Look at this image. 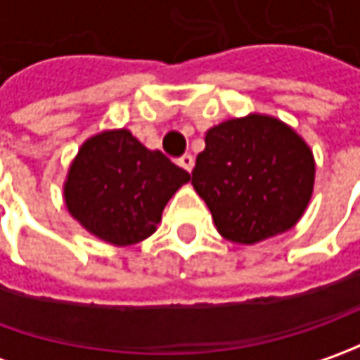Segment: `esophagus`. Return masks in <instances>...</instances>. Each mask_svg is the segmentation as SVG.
Returning a JSON list of instances; mask_svg holds the SVG:
<instances>
[{
  "label": "esophagus",
  "instance_id": "obj_1",
  "mask_svg": "<svg viewBox=\"0 0 360 360\" xmlns=\"http://www.w3.org/2000/svg\"><path fill=\"white\" fill-rule=\"evenodd\" d=\"M178 164H180L186 172H192V168H194V158H192L190 154H184L182 158L178 160Z\"/></svg>",
  "mask_w": 360,
  "mask_h": 360
}]
</instances>
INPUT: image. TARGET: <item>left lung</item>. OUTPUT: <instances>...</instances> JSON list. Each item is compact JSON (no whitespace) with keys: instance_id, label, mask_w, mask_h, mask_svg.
I'll return each instance as SVG.
<instances>
[{"instance_id":"1","label":"left lung","mask_w":360,"mask_h":360,"mask_svg":"<svg viewBox=\"0 0 360 360\" xmlns=\"http://www.w3.org/2000/svg\"><path fill=\"white\" fill-rule=\"evenodd\" d=\"M192 186L226 240L255 244L290 230L314 186L311 148L290 126L262 114L206 131Z\"/></svg>"}]
</instances>
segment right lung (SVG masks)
<instances>
[{
	"label": "right lung",
	"mask_w": 360,
	"mask_h": 360,
	"mask_svg": "<svg viewBox=\"0 0 360 360\" xmlns=\"http://www.w3.org/2000/svg\"><path fill=\"white\" fill-rule=\"evenodd\" d=\"M190 174L160 150H148L128 130L86 140L70 166L63 198L84 229L116 246L142 242Z\"/></svg>",
	"instance_id": "1"
}]
</instances>
